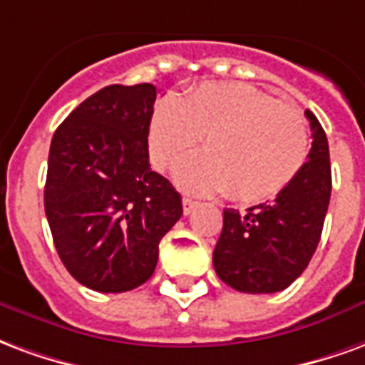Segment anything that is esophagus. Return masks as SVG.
<instances>
[{
    "label": "esophagus",
    "instance_id": "obj_1",
    "mask_svg": "<svg viewBox=\"0 0 365 365\" xmlns=\"http://www.w3.org/2000/svg\"><path fill=\"white\" fill-rule=\"evenodd\" d=\"M196 206H198V200H194V198H188V196H185V198H182V210H185L186 215L190 214V212H192Z\"/></svg>",
    "mask_w": 365,
    "mask_h": 365
}]
</instances>
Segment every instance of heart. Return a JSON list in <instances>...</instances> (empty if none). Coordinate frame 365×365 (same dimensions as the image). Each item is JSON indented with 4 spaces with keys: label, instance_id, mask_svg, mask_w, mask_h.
Here are the masks:
<instances>
[{
    "label": "heart",
    "instance_id": "heart-1",
    "mask_svg": "<svg viewBox=\"0 0 365 365\" xmlns=\"http://www.w3.org/2000/svg\"><path fill=\"white\" fill-rule=\"evenodd\" d=\"M202 140V153L177 171L188 192L225 190L241 204L270 200L288 188L309 157V128L299 108L241 83H204L163 98L148 122V150L171 171Z\"/></svg>",
    "mask_w": 365,
    "mask_h": 365
}]
</instances>
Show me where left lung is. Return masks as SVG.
Here are the masks:
<instances>
[{
    "instance_id": "1",
    "label": "left lung",
    "mask_w": 365,
    "mask_h": 365,
    "mask_svg": "<svg viewBox=\"0 0 365 365\" xmlns=\"http://www.w3.org/2000/svg\"><path fill=\"white\" fill-rule=\"evenodd\" d=\"M313 143L309 161L272 204L247 212L223 210V230L214 249L220 280L243 294L282 292L302 276L317 249L331 200L329 142L317 116L305 110Z\"/></svg>"
}]
</instances>
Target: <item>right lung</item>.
<instances>
[{
	"mask_svg": "<svg viewBox=\"0 0 365 365\" xmlns=\"http://www.w3.org/2000/svg\"><path fill=\"white\" fill-rule=\"evenodd\" d=\"M151 83L108 85L58 126L44 210L56 251L79 284L120 294L151 278L159 241L182 215L180 194L151 171Z\"/></svg>",
	"mask_w": 365,
	"mask_h": 365,
	"instance_id": "obj_1",
	"label": "right lung"
}]
</instances>
